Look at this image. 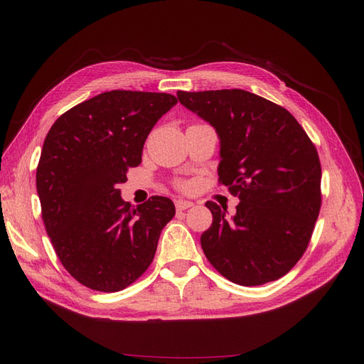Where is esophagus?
<instances>
[{
	"label": "esophagus",
	"mask_w": 364,
	"mask_h": 364,
	"mask_svg": "<svg viewBox=\"0 0 364 364\" xmlns=\"http://www.w3.org/2000/svg\"><path fill=\"white\" fill-rule=\"evenodd\" d=\"M194 203L193 202H186V200H176V209L178 211H186V209L191 208Z\"/></svg>",
	"instance_id": "esophagus-1"
}]
</instances>
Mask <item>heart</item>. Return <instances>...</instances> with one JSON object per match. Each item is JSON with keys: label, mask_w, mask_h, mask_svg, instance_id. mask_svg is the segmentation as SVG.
Here are the masks:
<instances>
[{"label": "heart", "mask_w": 364, "mask_h": 364, "mask_svg": "<svg viewBox=\"0 0 364 364\" xmlns=\"http://www.w3.org/2000/svg\"><path fill=\"white\" fill-rule=\"evenodd\" d=\"M176 186H178L181 191H188L191 188V183L186 182V181H179L178 183H176Z\"/></svg>", "instance_id": "obj_1"}]
</instances>
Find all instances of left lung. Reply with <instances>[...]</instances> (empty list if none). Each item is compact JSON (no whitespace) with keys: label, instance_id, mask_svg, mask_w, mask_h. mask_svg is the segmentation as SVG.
Returning a JSON list of instances; mask_svg holds the SVG:
<instances>
[{"label":"left lung","instance_id":"8db88e82","mask_svg":"<svg viewBox=\"0 0 364 364\" xmlns=\"http://www.w3.org/2000/svg\"><path fill=\"white\" fill-rule=\"evenodd\" d=\"M179 102L220 138L218 182L238 197L237 214L205 206L213 225L202 234L213 267L238 285L287 274L302 258L322 205L316 146L287 109L243 90L186 92Z\"/></svg>","mask_w":364,"mask_h":364}]
</instances>
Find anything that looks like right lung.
Masks as SVG:
<instances>
[{
  "label": "right lung",
  "mask_w": 364,
  "mask_h": 364,
  "mask_svg": "<svg viewBox=\"0 0 364 364\" xmlns=\"http://www.w3.org/2000/svg\"><path fill=\"white\" fill-rule=\"evenodd\" d=\"M176 103L165 92H103L62 114L43 141L36 168L43 225L62 266L87 289L124 290L155 258L173 202L153 196L132 208L118 185Z\"/></svg>",
  "instance_id": "1"
}]
</instances>
